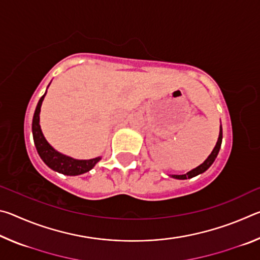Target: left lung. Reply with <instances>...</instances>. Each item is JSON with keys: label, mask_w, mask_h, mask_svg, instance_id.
Here are the masks:
<instances>
[{"label": "left lung", "mask_w": 260, "mask_h": 260, "mask_svg": "<svg viewBox=\"0 0 260 260\" xmlns=\"http://www.w3.org/2000/svg\"><path fill=\"white\" fill-rule=\"evenodd\" d=\"M221 142H222V127L221 125H220V131H219V138H218V141L217 143H215V147L213 148L212 152L210 153L209 157L206 158V159L202 162V164L200 166L195 167V169H192L191 171H189V172H187L186 174H170L171 178H174V179H178V180H186V179H190V178H193L196 177V175L199 174H202L204 173L206 170L209 169V167L213 164V161L215 160V158H217L218 153H219V150H220V147H221Z\"/></svg>", "instance_id": "obj_1"}]
</instances>
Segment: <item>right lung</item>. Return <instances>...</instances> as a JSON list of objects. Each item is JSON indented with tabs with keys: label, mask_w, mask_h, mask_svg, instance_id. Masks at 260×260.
<instances>
[{
	"label": "right lung",
	"mask_w": 260,
	"mask_h": 260,
	"mask_svg": "<svg viewBox=\"0 0 260 260\" xmlns=\"http://www.w3.org/2000/svg\"><path fill=\"white\" fill-rule=\"evenodd\" d=\"M46 94L47 90L45 95H43L40 101H39L32 121L33 140L39 156L41 157V159L48 167H50L51 170H54L56 172L64 175H80L88 172V171H90L101 159H102V157L91 158V159H76V158H72L57 151L56 149H54V147H51L50 144L48 143L45 135H43L40 126V111Z\"/></svg>",
	"instance_id": "obj_1"
}]
</instances>
